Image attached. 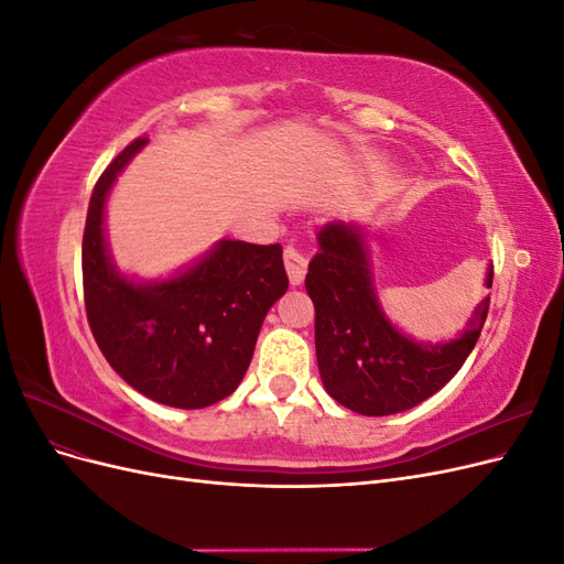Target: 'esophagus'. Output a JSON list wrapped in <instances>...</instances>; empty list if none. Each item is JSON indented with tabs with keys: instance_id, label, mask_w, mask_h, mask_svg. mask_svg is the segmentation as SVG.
Instances as JSON below:
<instances>
[{
	"instance_id": "obj_1",
	"label": "esophagus",
	"mask_w": 564,
	"mask_h": 564,
	"mask_svg": "<svg viewBox=\"0 0 564 564\" xmlns=\"http://www.w3.org/2000/svg\"><path fill=\"white\" fill-rule=\"evenodd\" d=\"M284 265H286V272H289V282L299 286L305 278V270H308V261H305V256L301 253V249H296L294 245H289L284 249Z\"/></svg>"
}]
</instances>
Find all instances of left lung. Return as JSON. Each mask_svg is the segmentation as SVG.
Masks as SVG:
<instances>
[{
    "instance_id": "obj_1",
    "label": "left lung",
    "mask_w": 564,
    "mask_h": 564,
    "mask_svg": "<svg viewBox=\"0 0 564 564\" xmlns=\"http://www.w3.org/2000/svg\"><path fill=\"white\" fill-rule=\"evenodd\" d=\"M319 253L308 265L305 289L315 305V350L329 395L362 416H390L412 409L452 381L475 348L489 313L477 305L468 329L449 344H416L383 315L357 226L327 224ZM489 268L485 284L491 286Z\"/></svg>"
}]
</instances>
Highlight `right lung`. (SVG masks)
I'll return each instance as SVG.
<instances>
[{"label": "right lung", "instance_id": "add662e5", "mask_svg": "<svg viewBox=\"0 0 564 564\" xmlns=\"http://www.w3.org/2000/svg\"><path fill=\"white\" fill-rule=\"evenodd\" d=\"M129 143L91 193L82 240L87 319L100 352L131 388L166 406L202 409L240 386L268 311L289 286L280 245L224 240L181 275L135 284L115 270L106 197L145 145Z\"/></svg>", "mask_w": 564, "mask_h": 564}]
</instances>
